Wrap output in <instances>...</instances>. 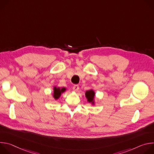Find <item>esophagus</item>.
Instances as JSON below:
<instances>
[{
    "label": "esophagus",
    "mask_w": 154,
    "mask_h": 154,
    "mask_svg": "<svg viewBox=\"0 0 154 154\" xmlns=\"http://www.w3.org/2000/svg\"><path fill=\"white\" fill-rule=\"evenodd\" d=\"M72 89H73V90H74V91H78V90L79 89V85H74L73 86Z\"/></svg>",
    "instance_id": "1"
}]
</instances>
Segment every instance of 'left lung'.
Masks as SVG:
<instances>
[{
    "label": "left lung",
    "instance_id": "8db88e82",
    "mask_svg": "<svg viewBox=\"0 0 154 154\" xmlns=\"http://www.w3.org/2000/svg\"><path fill=\"white\" fill-rule=\"evenodd\" d=\"M85 96L87 99V100L88 102L91 103L93 105L94 104V96L95 93L93 90H90L88 91H86L85 93Z\"/></svg>",
    "mask_w": 154,
    "mask_h": 154
}]
</instances>
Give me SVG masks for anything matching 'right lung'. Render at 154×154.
I'll return each mask as SVG.
<instances>
[{
  "mask_svg": "<svg viewBox=\"0 0 154 154\" xmlns=\"http://www.w3.org/2000/svg\"><path fill=\"white\" fill-rule=\"evenodd\" d=\"M66 91L65 88H57L56 86H54V93H53V97L55 100H57L60 97L61 94L64 93Z\"/></svg>",
  "mask_w": 154,
  "mask_h": 154,
  "instance_id": "right-lung-1",
  "label": "right lung"
}]
</instances>
